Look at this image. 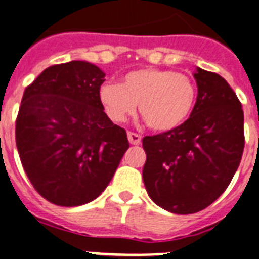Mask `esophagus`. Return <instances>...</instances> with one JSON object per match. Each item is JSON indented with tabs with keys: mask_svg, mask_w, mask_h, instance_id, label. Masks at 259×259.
Segmentation results:
<instances>
[{
	"mask_svg": "<svg viewBox=\"0 0 259 259\" xmlns=\"http://www.w3.org/2000/svg\"><path fill=\"white\" fill-rule=\"evenodd\" d=\"M127 136H128V140H130V143H131L132 145H138L142 143V136H140L139 134H135V132L130 131L127 134Z\"/></svg>",
	"mask_w": 259,
	"mask_h": 259,
	"instance_id": "obj_1",
	"label": "esophagus"
}]
</instances>
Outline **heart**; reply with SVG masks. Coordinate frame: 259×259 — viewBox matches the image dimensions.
<instances>
[{"label":"heart","mask_w":259,"mask_h":259,"mask_svg":"<svg viewBox=\"0 0 259 259\" xmlns=\"http://www.w3.org/2000/svg\"><path fill=\"white\" fill-rule=\"evenodd\" d=\"M197 89L191 78L181 72L144 67L127 72L120 84L106 83L100 87L99 99L107 116L123 123L139 112L151 130L169 132L191 116Z\"/></svg>","instance_id":"b5f03b06"}]
</instances>
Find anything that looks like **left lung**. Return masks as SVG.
Instances as JSON below:
<instances>
[{"instance_id":"left-lung-1","label":"left lung","mask_w":259,"mask_h":259,"mask_svg":"<svg viewBox=\"0 0 259 259\" xmlns=\"http://www.w3.org/2000/svg\"><path fill=\"white\" fill-rule=\"evenodd\" d=\"M197 100L176 130L145 136L143 181L155 204L176 214L208 208L240 165L243 111L236 93L215 72L197 67Z\"/></svg>"}]
</instances>
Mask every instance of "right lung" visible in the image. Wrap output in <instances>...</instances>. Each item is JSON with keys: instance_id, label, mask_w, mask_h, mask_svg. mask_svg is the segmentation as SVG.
Returning <instances> with one entry per match:
<instances>
[{"instance_id": "add662e5", "label": "right lung", "mask_w": 259, "mask_h": 259, "mask_svg": "<svg viewBox=\"0 0 259 259\" xmlns=\"http://www.w3.org/2000/svg\"><path fill=\"white\" fill-rule=\"evenodd\" d=\"M104 76L98 66L71 61L44 70L23 93L17 149L34 189L51 204L95 200L130 147L100 103Z\"/></svg>"}]
</instances>
